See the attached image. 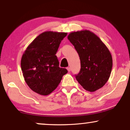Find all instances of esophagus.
Listing matches in <instances>:
<instances>
[{
  "mask_svg": "<svg viewBox=\"0 0 130 130\" xmlns=\"http://www.w3.org/2000/svg\"><path fill=\"white\" fill-rule=\"evenodd\" d=\"M67 69H68V72H70V70H71V69H70V67H68V68H67Z\"/></svg>",
  "mask_w": 130,
  "mask_h": 130,
  "instance_id": "1",
  "label": "esophagus"
}]
</instances>
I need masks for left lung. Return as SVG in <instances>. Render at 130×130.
<instances>
[{
    "mask_svg": "<svg viewBox=\"0 0 130 130\" xmlns=\"http://www.w3.org/2000/svg\"><path fill=\"white\" fill-rule=\"evenodd\" d=\"M79 55L81 69L75 75L81 86L90 92L103 87L113 66L110 51L96 35L89 30L73 32L68 37Z\"/></svg>",
    "mask_w": 130,
    "mask_h": 130,
    "instance_id": "obj_1",
    "label": "left lung"
}]
</instances>
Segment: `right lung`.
Segmentation results:
<instances>
[{"label": "right lung", "instance_id": "obj_1", "mask_svg": "<svg viewBox=\"0 0 130 130\" xmlns=\"http://www.w3.org/2000/svg\"><path fill=\"white\" fill-rule=\"evenodd\" d=\"M67 32L46 31L37 37L24 52L21 69L25 81L32 90L48 95L58 87L68 73L60 68L55 54Z\"/></svg>", "mask_w": 130, "mask_h": 130}]
</instances>
